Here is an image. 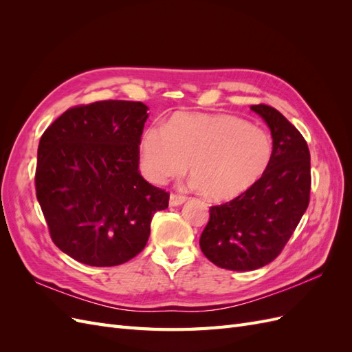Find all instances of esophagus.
I'll use <instances>...</instances> for the list:
<instances>
[{"instance_id":"34e87169","label":"esophagus","mask_w":352,"mask_h":352,"mask_svg":"<svg viewBox=\"0 0 352 352\" xmlns=\"http://www.w3.org/2000/svg\"><path fill=\"white\" fill-rule=\"evenodd\" d=\"M185 201H186V197H184V195H177V194H172V195H170L168 204L172 206V207H177V206H182Z\"/></svg>"}]
</instances>
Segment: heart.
I'll return each instance as SVG.
<instances>
[{"label":"heart","instance_id":"obj_1","mask_svg":"<svg viewBox=\"0 0 352 352\" xmlns=\"http://www.w3.org/2000/svg\"><path fill=\"white\" fill-rule=\"evenodd\" d=\"M140 158L144 175L154 184L180 177L189 166L194 185L210 199L230 201L267 172L273 140L239 117L176 113L164 127L144 131Z\"/></svg>","mask_w":352,"mask_h":352}]
</instances>
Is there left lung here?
Returning <instances> with one entry per match:
<instances>
[{"mask_svg": "<svg viewBox=\"0 0 352 352\" xmlns=\"http://www.w3.org/2000/svg\"><path fill=\"white\" fill-rule=\"evenodd\" d=\"M267 123L273 158L247 192L210 208L201 251L221 269L248 272L272 263L292 236L308 207L310 151L300 131L269 105H251Z\"/></svg>", "mask_w": 352, "mask_h": 352, "instance_id": "1", "label": "left lung"}]
</instances>
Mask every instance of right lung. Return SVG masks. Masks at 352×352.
<instances>
[{"label":"right lung","instance_id":"1","mask_svg":"<svg viewBox=\"0 0 352 352\" xmlns=\"http://www.w3.org/2000/svg\"><path fill=\"white\" fill-rule=\"evenodd\" d=\"M148 107L98 101L69 109L41 136L36 198L52 242L79 263L111 267L133 258L150 238L168 194L140 172Z\"/></svg>","mask_w":352,"mask_h":352}]
</instances>
